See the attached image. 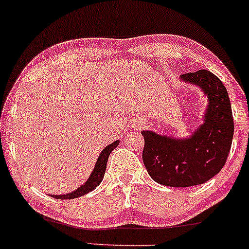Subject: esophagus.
Wrapping results in <instances>:
<instances>
[{"label":"esophagus","instance_id":"1","mask_svg":"<svg viewBox=\"0 0 249 249\" xmlns=\"http://www.w3.org/2000/svg\"><path fill=\"white\" fill-rule=\"evenodd\" d=\"M138 127H139V128H141V127H142V122H141V124H139Z\"/></svg>","mask_w":249,"mask_h":249}]
</instances>
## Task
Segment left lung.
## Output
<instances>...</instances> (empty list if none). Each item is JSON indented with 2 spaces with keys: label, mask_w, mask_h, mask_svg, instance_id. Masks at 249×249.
Wrapping results in <instances>:
<instances>
[{
  "label": "left lung",
  "mask_w": 249,
  "mask_h": 249,
  "mask_svg": "<svg viewBox=\"0 0 249 249\" xmlns=\"http://www.w3.org/2000/svg\"><path fill=\"white\" fill-rule=\"evenodd\" d=\"M180 79L202 89L208 97L203 124L185 139L143 130L142 160L157 183L172 188H189L217 175L231 152L234 121L228 91L218 77L208 70L189 72Z\"/></svg>",
  "instance_id": "8db88e82"
}]
</instances>
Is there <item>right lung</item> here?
Masks as SVG:
<instances>
[{
	"mask_svg": "<svg viewBox=\"0 0 249 249\" xmlns=\"http://www.w3.org/2000/svg\"><path fill=\"white\" fill-rule=\"evenodd\" d=\"M119 143H120V140H116L114 141L113 143L107 146L106 148H103V151L101 152L100 157H98L95 167H93L91 175H90V177L88 178V180L85 181L82 186H79L78 189L70 192V194L51 195V196H52L53 198H57V199H73V198H77V197L84 196V195L89 194L90 191L95 190L98 185H100L101 181H102V179L104 177V173H106V168H107V161H108L109 156H110L111 152L114 151L115 147L119 146Z\"/></svg>",
	"mask_w": 249,
	"mask_h": 249,
	"instance_id": "add662e5",
	"label": "right lung"
}]
</instances>
